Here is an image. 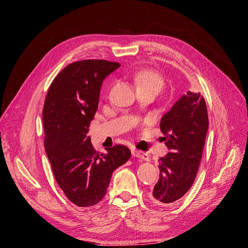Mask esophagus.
Segmentation results:
<instances>
[{
	"label": "esophagus",
	"instance_id": "34e87169",
	"mask_svg": "<svg viewBox=\"0 0 248 248\" xmlns=\"http://www.w3.org/2000/svg\"><path fill=\"white\" fill-rule=\"evenodd\" d=\"M132 155H134V157L140 158V159H141V160H144V161H149V159H150V157H149V155H148L147 153H144V152H140V151H139V150H136V149L132 150Z\"/></svg>",
	"mask_w": 248,
	"mask_h": 248
}]
</instances>
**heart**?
Here are the masks:
<instances>
[{"label":"heart","mask_w":248,"mask_h":248,"mask_svg":"<svg viewBox=\"0 0 248 248\" xmlns=\"http://www.w3.org/2000/svg\"><path fill=\"white\" fill-rule=\"evenodd\" d=\"M136 82L139 89H152L157 93L164 88L163 78L158 73L151 70L138 72L136 74Z\"/></svg>","instance_id":"obj_1"}]
</instances>
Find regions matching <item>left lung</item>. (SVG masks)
<instances>
[{"instance_id":"8db88e82","label":"left lung","mask_w":248,"mask_h":248,"mask_svg":"<svg viewBox=\"0 0 248 248\" xmlns=\"http://www.w3.org/2000/svg\"><path fill=\"white\" fill-rule=\"evenodd\" d=\"M208 126L206 102L200 93L188 91L163 115L162 139L170 152L159 160L160 178L149 194L154 204L173 205L191 188L201 162Z\"/></svg>"}]
</instances>
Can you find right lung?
Wrapping results in <instances>:
<instances>
[{
    "label": "right lung",
    "instance_id": "add662e5",
    "mask_svg": "<svg viewBox=\"0 0 248 248\" xmlns=\"http://www.w3.org/2000/svg\"><path fill=\"white\" fill-rule=\"evenodd\" d=\"M120 66L99 59L70 63L55 77L45 98V151L59 187L79 207L97 204L113 171L131 158L129 149L121 145L97 153L87 136L102 81Z\"/></svg>",
    "mask_w": 248,
    "mask_h": 248
}]
</instances>
